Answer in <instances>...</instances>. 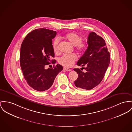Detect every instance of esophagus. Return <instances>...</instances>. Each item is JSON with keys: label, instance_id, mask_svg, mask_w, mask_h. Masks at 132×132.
I'll list each match as a JSON object with an SVG mask.
<instances>
[{"label": "esophagus", "instance_id": "1", "mask_svg": "<svg viewBox=\"0 0 132 132\" xmlns=\"http://www.w3.org/2000/svg\"><path fill=\"white\" fill-rule=\"evenodd\" d=\"M63 69L64 70H66V71H71V69H69V68H66V67H65V68H63Z\"/></svg>", "mask_w": 132, "mask_h": 132}]
</instances>
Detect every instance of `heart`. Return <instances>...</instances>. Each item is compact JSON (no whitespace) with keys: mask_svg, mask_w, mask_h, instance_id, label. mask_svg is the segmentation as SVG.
Listing matches in <instances>:
<instances>
[{"mask_svg":"<svg viewBox=\"0 0 132 132\" xmlns=\"http://www.w3.org/2000/svg\"><path fill=\"white\" fill-rule=\"evenodd\" d=\"M65 39L69 41L72 45L75 47V49L79 52L84 51L86 48V43L82 41L81 36L78 34L71 32L67 34ZM52 47L53 50L57 53L59 49V39L56 38L53 42ZM76 55L74 54H65L58 59V62L62 65L66 67H70L76 60Z\"/></svg>","mask_w":132,"mask_h":132,"instance_id":"b5f03b06","label":"heart"}]
</instances>
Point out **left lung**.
<instances>
[{
    "instance_id": "8db88e82",
    "label": "left lung",
    "mask_w": 132,
    "mask_h": 132,
    "mask_svg": "<svg viewBox=\"0 0 132 132\" xmlns=\"http://www.w3.org/2000/svg\"><path fill=\"white\" fill-rule=\"evenodd\" d=\"M87 44L86 50L77 63L78 66H85L86 68H82L86 72L78 68L74 69L78 75L74 84L79 89L90 90L98 85L103 78L110 63V54L105 41L94 32L89 33Z\"/></svg>"
}]
</instances>
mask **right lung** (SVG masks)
<instances>
[{"instance_id": "right-lung-1", "label": "right lung", "mask_w": 132, "mask_h": 132, "mask_svg": "<svg viewBox=\"0 0 132 132\" xmlns=\"http://www.w3.org/2000/svg\"><path fill=\"white\" fill-rule=\"evenodd\" d=\"M56 31L39 29L31 31L22 42L20 51V65L24 78L34 89L44 91L49 89L63 67L57 64L45 69L46 65L56 63L52 39Z\"/></svg>"}]
</instances>
